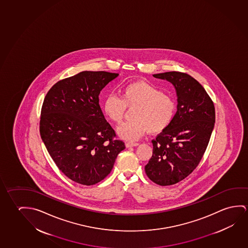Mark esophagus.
<instances>
[{
  "label": "esophagus",
  "instance_id": "esophagus-1",
  "mask_svg": "<svg viewBox=\"0 0 248 248\" xmlns=\"http://www.w3.org/2000/svg\"><path fill=\"white\" fill-rule=\"evenodd\" d=\"M139 145V143H138V142H126L125 146L126 148H130V147H136V146H138Z\"/></svg>",
  "mask_w": 248,
  "mask_h": 248
}]
</instances>
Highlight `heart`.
Instances as JSON below:
<instances>
[{"label": "heart", "instance_id": "heart-1", "mask_svg": "<svg viewBox=\"0 0 248 248\" xmlns=\"http://www.w3.org/2000/svg\"><path fill=\"white\" fill-rule=\"evenodd\" d=\"M126 107L132 108L131 119L118 128L120 138L129 141L137 140L146 131L156 134L170 125L175 114L176 103L156 87L143 80L126 85L121 90V98L114 94L104 101V113L111 122L120 124L125 114Z\"/></svg>", "mask_w": 248, "mask_h": 248}]
</instances>
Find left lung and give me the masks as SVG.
<instances>
[{
	"label": "left lung",
	"instance_id": "left-lung-1",
	"mask_svg": "<svg viewBox=\"0 0 248 248\" xmlns=\"http://www.w3.org/2000/svg\"><path fill=\"white\" fill-rule=\"evenodd\" d=\"M153 77L167 80L175 88L177 111L170 125L153 140V155L146 174L162 186L190 175L205 152L213 131V101L202 85L185 73H160Z\"/></svg>",
	"mask_w": 248,
	"mask_h": 248
}]
</instances>
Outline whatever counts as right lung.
<instances>
[{
    "mask_svg": "<svg viewBox=\"0 0 248 248\" xmlns=\"http://www.w3.org/2000/svg\"><path fill=\"white\" fill-rule=\"evenodd\" d=\"M118 74L82 71L59 80L44 99L40 136L57 168L84 186L103 180L113 168L124 142L99 107L100 91Z\"/></svg>",
    "mask_w": 248,
    "mask_h": 248,
    "instance_id": "1",
    "label": "right lung"
}]
</instances>
